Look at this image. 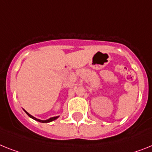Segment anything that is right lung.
Wrapping results in <instances>:
<instances>
[{
    "label": "right lung",
    "mask_w": 152,
    "mask_h": 152,
    "mask_svg": "<svg viewBox=\"0 0 152 152\" xmlns=\"http://www.w3.org/2000/svg\"><path fill=\"white\" fill-rule=\"evenodd\" d=\"M25 113H26L27 114H28V115L29 116V117H31V118H32V119L35 120V121H39V122H41V123H48V122H51V121H54V120L57 119V118H58V117H51V118H49V119L46 120V121H42V120L37 119V118H35V117H33V116H31V114H29V113H28V112H27V111H25Z\"/></svg>",
    "instance_id": "add662e5"
}]
</instances>
